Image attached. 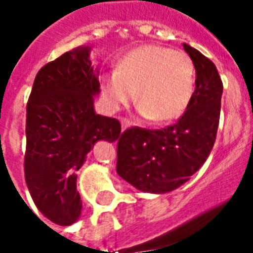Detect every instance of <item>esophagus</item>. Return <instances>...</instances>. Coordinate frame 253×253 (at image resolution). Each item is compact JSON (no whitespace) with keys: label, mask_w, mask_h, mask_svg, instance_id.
Wrapping results in <instances>:
<instances>
[{"label":"esophagus","mask_w":253,"mask_h":253,"mask_svg":"<svg viewBox=\"0 0 253 253\" xmlns=\"http://www.w3.org/2000/svg\"><path fill=\"white\" fill-rule=\"evenodd\" d=\"M121 125H122V130H126L127 127L131 126V122L128 121L127 118H123V116H122V118H121Z\"/></svg>","instance_id":"1"}]
</instances>
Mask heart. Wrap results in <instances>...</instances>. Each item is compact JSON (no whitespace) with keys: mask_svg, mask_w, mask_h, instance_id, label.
Returning a JSON list of instances; mask_svg holds the SVG:
<instances>
[{"mask_svg":"<svg viewBox=\"0 0 253 253\" xmlns=\"http://www.w3.org/2000/svg\"><path fill=\"white\" fill-rule=\"evenodd\" d=\"M139 112L154 123L180 118L195 92V66L184 51L146 44L122 58L116 72L103 78V94L111 110H119L135 97Z\"/></svg>","mask_w":253,"mask_h":253,"instance_id":"1","label":"heart"}]
</instances>
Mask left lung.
Segmentation results:
<instances>
[{
  "mask_svg": "<svg viewBox=\"0 0 253 253\" xmlns=\"http://www.w3.org/2000/svg\"><path fill=\"white\" fill-rule=\"evenodd\" d=\"M183 48L195 66V92L172 126L130 127L118 138L116 172L137 190L164 194L184 184L205 164L217 137L222 81L215 65L188 44Z\"/></svg>",
  "mask_w": 253,
  "mask_h": 253,
  "instance_id": "left-lung-1",
  "label": "left lung"
}]
</instances>
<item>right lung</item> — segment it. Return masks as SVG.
<instances>
[{
    "instance_id": "add662e5",
    "label": "right lung",
    "mask_w": 253,
    "mask_h": 253,
    "mask_svg": "<svg viewBox=\"0 0 253 253\" xmlns=\"http://www.w3.org/2000/svg\"><path fill=\"white\" fill-rule=\"evenodd\" d=\"M97 73L89 47L65 52L38 72L27 103L25 183L38 210L61 226L81 214L76 172L86 154L100 139L121 135L118 119L94 112Z\"/></svg>"
}]
</instances>
